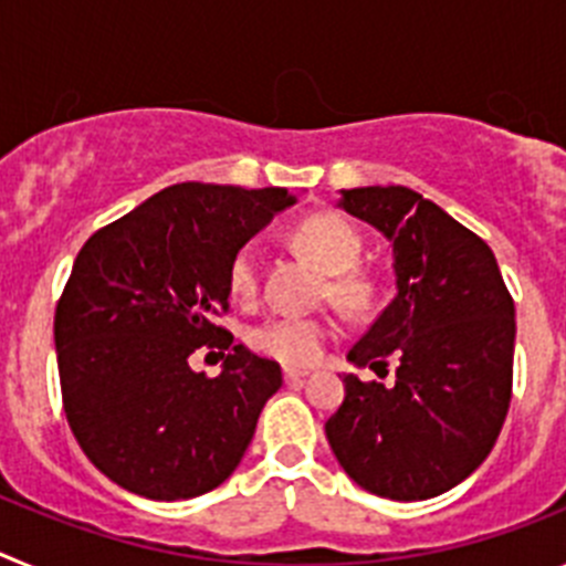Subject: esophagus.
Here are the masks:
<instances>
[{
    "mask_svg": "<svg viewBox=\"0 0 566 566\" xmlns=\"http://www.w3.org/2000/svg\"><path fill=\"white\" fill-rule=\"evenodd\" d=\"M283 377H286V382H303L308 371H303V368H283Z\"/></svg>",
    "mask_w": 566,
    "mask_h": 566,
    "instance_id": "1",
    "label": "esophagus"
}]
</instances>
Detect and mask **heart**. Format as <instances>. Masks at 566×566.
<instances>
[{
    "mask_svg": "<svg viewBox=\"0 0 566 566\" xmlns=\"http://www.w3.org/2000/svg\"><path fill=\"white\" fill-rule=\"evenodd\" d=\"M292 243L297 252L306 254L314 266H319L328 280V297L337 308L359 314L368 308L374 297L371 280L354 272L363 240L357 229L334 212L308 214L294 227ZM258 254L252 249H240L229 266V292L240 303L258 297ZM332 328L323 319L294 317V314H274L249 332V345L263 357H272L283 365H312L326 348Z\"/></svg>",
    "mask_w": 566,
    "mask_h": 566,
    "instance_id": "1",
    "label": "heart"
}]
</instances>
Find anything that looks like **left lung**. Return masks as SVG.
Masks as SVG:
<instances>
[{
    "label": "left lung",
    "instance_id": "obj_1",
    "mask_svg": "<svg viewBox=\"0 0 566 566\" xmlns=\"http://www.w3.org/2000/svg\"><path fill=\"white\" fill-rule=\"evenodd\" d=\"M339 207L391 240L397 274V297L348 359L377 374L388 357L399 365L394 385L345 374L328 444L374 496L433 499L496 444L513 394L516 306L488 243L413 189H343Z\"/></svg>",
    "mask_w": 566,
    "mask_h": 566
}]
</instances>
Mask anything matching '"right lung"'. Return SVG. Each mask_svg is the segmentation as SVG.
<instances>
[{
	"mask_svg": "<svg viewBox=\"0 0 566 566\" xmlns=\"http://www.w3.org/2000/svg\"><path fill=\"white\" fill-rule=\"evenodd\" d=\"M294 201L283 187L187 181L90 234L53 337L70 431L109 482L178 502L232 476L283 374L214 317L229 312L234 254ZM203 344L228 357L218 378L188 368Z\"/></svg>",
	"mask_w": 566,
	"mask_h": 566,
	"instance_id": "1",
	"label": "right lung"
}]
</instances>
